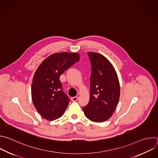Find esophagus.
<instances>
[{"instance_id": "obj_1", "label": "esophagus", "mask_w": 158, "mask_h": 158, "mask_svg": "<svg viewBox=\"0 0 158 158\" xmlns=\"http://www.w3.org/2000/svg\"><path fill=\"white\" fill-rule=\"evenodd\" d=\"M77 99H78V97L77 96H74V97L71 98V101L73 102H76V101H77Z\"/></svg>"}]
</instances>
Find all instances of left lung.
Segmentation results:
<instances>
[{
  "label": "left lung",
  "mask_w": 158,
  "mask_h": 158,
  "mask_svg": "<svg viewBox=\"0 0 158 158\" xmlns=\"http://www.w3.org/2000/svg\"><path fill=\"white\" fill-rule=\"evenodd\" d=\"M91 64L90 100L82 107L85 116L92 121L104 122L116 108L120 96V85L113 65L102 55L88 52Z\"/></svg>",
  "instance_id": "1"
}]
</instances>
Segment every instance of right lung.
<instances>
[{
	"label": "right lung",
	"instance_id": "1",
	"mask_svg": "<svg viewBox=\"0 0 158 158\" xmlns=\"http://www.w3.org/2000/svg\"><path fill=\"white\" fill-rule=\"evenodd\" d=\"M79 60L77 53H56L38 67L32 80L31 94L36 110L44 119L53 121L64 113L69 99L62 91L59 77Z\"/></svg>",
	"mask_w": 158,
	"mask_h": 158
}]
</instances>
